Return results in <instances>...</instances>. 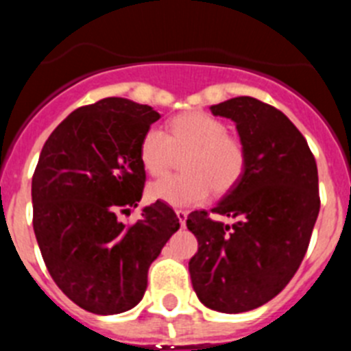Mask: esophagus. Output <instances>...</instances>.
Wrapping results in <instances>:
<instances>
[{"label":"esophagus","mask_w":351,"mask_h":351,"mask_svg":"<svg viewBox=\"0 0 351 351\" xmlns=\"http://www.w3.org/2000/svg\"><path fill=\"white\" fill-rule=\"evenodd\" d=\"M176 214H178V219H179V223H181V226H184L186 225V218H188V213H186V210H182V209H178V210H176Z\"/></svg>","instance_id":"34e87169"}]
</instances>
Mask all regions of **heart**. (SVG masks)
<instances>
[{
    "label": "heart",
    "instance_id": "1",
    "mask_svg": "<svg viewBox=\"0 0 351 351\" xmlns=\"http://www.w3.org/2000/svg\"><path fill=\"white\" fill-rule=\"evenodd\" d=\"M181 176H169L149 184L151 200L172 207L200 206L216 193L230 191L246 170V147L226 125L210 114L193 110L173 117L169 135L149 128L141 141V161L151 176H163L184 154Z\"/></svg>",
    "mask_w": 351,
    "mask_h": 351
}]
</instances>
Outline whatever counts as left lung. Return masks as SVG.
I'll use <instances>...</instances> for the list:
<instances>
[{
    "instance_id": "left-lung-1",
    "label": "left lung",
    "mask_w": 351,
    "mask_h": 351,
    "mask_svg": "<svg viewBox=\"0 0 351 351\" xmlns=\"http://www.w3.org/2000/svg\"><path fill=\"white\" fill-rule=\"evenodd\" d=\"M214 116L235 123L246 147V170L210 213L186 219L198 241L190 260L191 285L207 308L244 313L274 299L293 278L320 210L318 169L295 125L272 105L237 96L213 105Z\"/></svg>"
}]
</instances>
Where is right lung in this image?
I'll return each mask as SVG.
<instances>
[{
    "instance_id": "obj_1",
    "label": "right lung",
    "mask_w": 351,
    "mask_h": 351,
    "mask_svg": "<svg viewBox=\"0 0 351 351\" xmlns=\"http://www.w3.org/2000/svg\"><path fill=\"white\" fill-rule=\"evenodd\" d=\"M160 114L126 98L79 107L43 144L33 182V228L49 274L64 295L95 315L135 308L149 265L179 230L165 202L125 225L141 202V141Z\"/></svg>"
}]
</instances>
